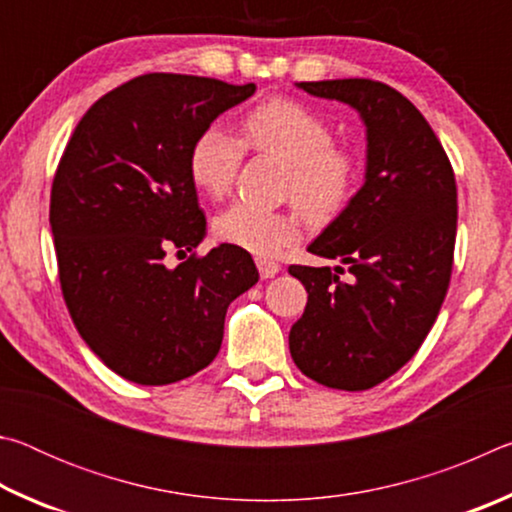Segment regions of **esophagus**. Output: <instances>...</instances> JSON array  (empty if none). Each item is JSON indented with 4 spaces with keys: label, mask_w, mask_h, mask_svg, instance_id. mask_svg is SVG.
<instances>
[{
    "label": "esophagus",
    "mask_w": 512,
    "mask_h": 512,
    "mask_svg": "<svg viewBox=\"0 0 512 512\" xmlns=\"http://www.w3.org/2000/svg\"><path fill=\"white\" fill-rule=\"evenodd\" d=\"M257 271L264 277V280H268V277H275L277 273H280V264L273 262V259L257 257Z\"/></svg>",
    "instance_id": "34e87169"
}]
</instances>
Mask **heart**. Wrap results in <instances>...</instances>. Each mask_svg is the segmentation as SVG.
Masks as SVG:
<instances>
[{
	"mask_svg": "<svg viewBox=\"0 0 512 512\" xmlns=\"http://www.w3.org/2000/svg\"><path fill=\"white\" fill-rule=\"evenodd\" d=\"M244 149L287 164L284 194L316 223L341 214L359 183L357 155L334 144L332 126L318 112L291 99H271L241 119V142L221 126L198 133L189 149L194 185L207 196H223L235 183ZM214 232L232 246L271 257L300 239L302 221L296 212L235 203L216 216Z\"/></svg>",
	"mask_w": 512,
	"mask_h": 512,
	"instance_id": "obj_1",
	"label": "heart"
}]
</instances>
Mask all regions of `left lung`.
<instances>
[{
  "mask_svg": "<svg viewBox=\"0 0 512 512\" xmlns=\"http://www.w3.org/2000/svg\"><path fill=\"white\" fill-rule=\"evenodd\" d=\"M311 97L357 110L366 173L345 210L307 246L341 266H289L309 293L289 350L309 379L366 391L409 361L443 305L456 241V180L436 133L384 83H296Z\"/></svg>",
  "mask_w": 512,
  "mask_h": 512,
  "instance_id": "obj_1",
  "label": "left lung"
}]
</instances>
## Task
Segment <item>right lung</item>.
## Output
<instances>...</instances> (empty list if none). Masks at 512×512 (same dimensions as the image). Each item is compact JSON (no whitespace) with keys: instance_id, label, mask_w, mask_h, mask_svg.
<instances>
[{"instance_id":"obj_1","label":"right lung","mask_w":512,"mask_h":512,"mask_svg":"<svg viewBox=\"0 0 512 512\" xmlns=\"http://www.w3.org/2000/svg\"><path fill=\"white\" fill-rule=\"evenodd\" d=\"M255 83L146 74L85 112L58 164L49 223L60 287L83 341L119 377L164 386L221 350L228 305L259 280L244 248L221 244L169 268V248L207 235L189 149Z\"/></svg>"}]
</instances>
